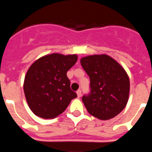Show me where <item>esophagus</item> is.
Returning a JSON list of instances; mask_svg holds the SVG:
<instances>
[{
  "label": "esophagus",
  "mask_w": 152,
  "mask_h": 152,
  "mask_svg": "<svg viewBox=\"0 0 152 152\" xmlns=\"http://www.w3.org/2000/svg\"><path fill=\"white\" fill-rule=\"evenodd\" d=\"M77 94L78 97H80V96H81V90H78V91H77Z\"/></svg>",
  "instance_id": "34e87169"
}]
</instances>
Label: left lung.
I'll use <instances>...</instances> for the list:
<instances>
[{
  "label": "left lung",
  "mask_w": 152,
  "mask_h": 152,
  "mask_svg": "<svg viewBox=\"0 0 152 152\" xmlns=\"http://www.w3.org/2000/svg\"><path fill=\"white\" fill-rule=\"evenodd\" d=\"M80 64L91 80L90 93L82 96L88 113L102 120L117 116L129 94V79L124 68L107 55L84 57Z\"/></svg>",
  "instance_id": "obj_1"
}]
</instances>
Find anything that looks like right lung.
I'll list each match as a JSON object with an SVG mask.
<instances>
[{"mask_svg":"<svg viewBox=\"0 0 152 152\" xmlns=\"http://www.w3.org/2000/svg\"><path fill=\"white\" fill-rule=\"evenodd\" d=\"M77 60L76 55H48L28 69L23 89L29 108L36 116L52 119L62 113L77 94L70 88L67 72Z\"/></svg>","mask_w":152,"mask_h":152,"instance_id":"1","label":"right lung"}]
</instances>
